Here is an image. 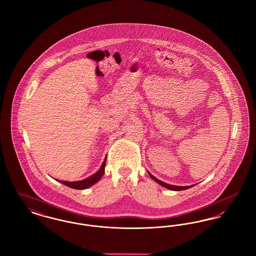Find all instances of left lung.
Returning a JSON list of instances; mask_svg holds the SVG:
<instances>
[{
  "instance_id": "obj_1",
  "label": "left lung",
  "mask_w": 256,
  "mask_h": 256,
  "mask_svg": "<svg viewBox=\"0 0 256 256\" xmlns=\"http://www.w3.org/2000/svg\"><path fill=\"white\" fill-rule=\"evenodd\" d=\"M148 174H150V176L154 180H156V182L159 183L161 186H163V187H165V188H167V189H170V190H174V191H182V190H186V189H188V188H191L193 185H191V186H176V185H170V184H167V183L163 182H161V180H159L158 178H156L152 174H150V172H148Z\"/></svg>"
}]
</instances>
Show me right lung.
<instances>
[{"mask_svg":"<svg viewBox=\"0 0 256 256\" xmlns=\"http://www.w3.org/2000/svg\"><path fill=\"white\" fill-rule=\"evenodd\" d=\"M106 163V158L104 159V163L102 164L100 170H98L97 172H95L93 176H89L88 178H86V180H80V182H73L60 180V182L64 184V185H66V186H68V187L74 188V189H80V190L86 189V188H88V187L94 185L95 183L98 182L100 180V178L102 176V174H104V172Z\"/></svg>","mask_w":256,"mask_h":256,"instance_id":"obj_1","label":"right lung"}]
</instances>
